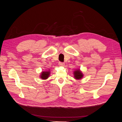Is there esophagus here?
Here are the masks:
<instances>
[{
  "label": "esophagus",
  "instance_id": "esophagus-1",
  "mask_svg": "<svg viewBox=\"0 0 122 122\" xmlns=\"http://www.w3.org/2000/svg\"><path fill=\"white\" fill-rule=\"evenodd\" d=\"M58 65H60V66H62V67H64V66H65V63H64V62L60 61V62H59V63H58Z\"/></svg>",
  "mask_w": 122,
  "mask_h": 122
}]
</instances>
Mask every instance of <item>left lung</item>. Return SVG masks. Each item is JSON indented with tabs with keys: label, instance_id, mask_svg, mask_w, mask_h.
Returning <instances> with one entry per match:
<instances>
[{
	"label": "left lung",
	"instance_id": "left-lung-1",
	"mask_svg": "<svg viewBox=\"0 0 122 122\" xmlns=\"http://www.w3.org/2000/svg\"><path fill=\"white\" fill-rule=\"evenodd\" d=\"M74 77L76 79H81L83 77L82 73L79 70H77L76 71H74Z\"/></svg>",
	"mask_w": 122,
	"mask_h": 122
}]
</instances>
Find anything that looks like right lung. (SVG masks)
Listing matches in <instances>:
<instances>
[{"mask_svg": "<svg viewBox=\"0 0 122 122\" xmlns=\"http://www.w3.org/2000/svg\"><path fill=\"white\" fill-rule=\"evenodd\" d=\"M50 75V71H46V72H43L41 75V78L43 79H46L48 78Z\"/></svg>", "mask_w": 122, "mask_h": 122, "instance_id": "right-lung-1", "label": "right lung"}]
</instances>
